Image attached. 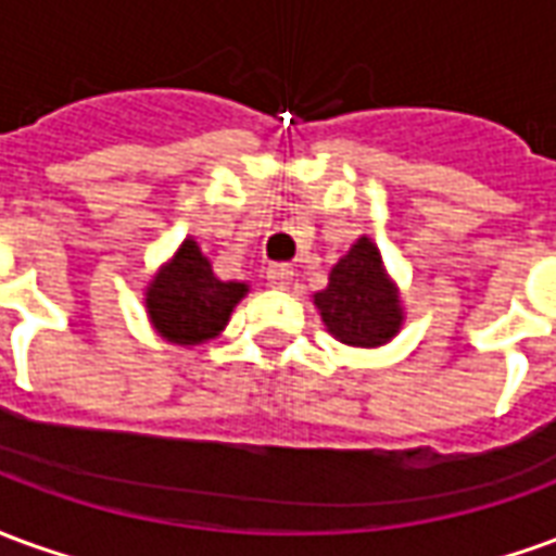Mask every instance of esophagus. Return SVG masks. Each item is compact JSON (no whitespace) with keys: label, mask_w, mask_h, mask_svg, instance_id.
<instances>
[{"label":"esophagus","mask_w":556,"mask_h":556,"mask_svg":"<svg viewBox=\"0 0 556 556\" xmlns=\"http://www.w3.org/2000/svg\"><path fill=\"white\" fill-rule=\"evenodd\" d=\"M291 277H294L291 265H270V267H267V282H270L274 289H286V286L291 282Z\"/></svg>","instance_id":"obj_1"}]
</instances>
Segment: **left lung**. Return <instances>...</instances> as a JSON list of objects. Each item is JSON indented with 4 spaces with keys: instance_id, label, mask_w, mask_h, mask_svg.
I'll list each match as a JSON object with an SVG mask.
<instances>
[{
    "instance_id": "8db88e82",
    "label": "left lung",
    "mask_w": 556,
    "mask_h": 556,
    "mask_svg": "<svg viewBox=\"0 0 556 556\" xmlns=\"http://www.w3.org/2000/svg\"><path fill=\"white\" fill-rule=\"evenodd\" d=\"M315 306L321 309L327 330L339 342L357 349L384 345L402 325L396 291L381 267V253L369 238H361L345 258H339L330 270L327 289L315 294Z\"/></svg>"
}]
</instances>
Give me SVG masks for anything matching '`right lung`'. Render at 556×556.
<instances>
[{
	"instance_id": "add662e5",
	"label": "right lung",
	"mask_w": 556,
	"mask_h": 556,
	"mask_svg": "<svg viewBox=\"0 0 556 556\" xmlns=\"http://www.w3.org/2000/svg\"><path fill=\"white\" fill-rule=\"evenodd\" d=\"M247 294L243 282L214 277L195 241H184L178 255L148 286V315L163 337L178 345H199L217 337L235 303Z\"/></svg>"
}]
</instances>
